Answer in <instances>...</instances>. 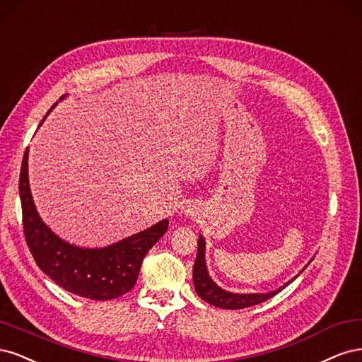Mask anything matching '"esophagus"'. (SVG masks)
I'll return each instance as SVG.
<instances>
[{
	"label": "esophagus",
	"instance_id": "1",
	"mask_svg": "<svg viewBox=\"0 0 362 362\" xmlns=\"http://www.w3.org/2000/svg\"><path fill=\"white\" fill-rule=\"evenodd\" d=\"M183 214L185 215H188V216H197V207L195 206H192V204H186L185 207H183Z\"/></svg>",
	"mask_w": 362,
	"mask_h": 362
}]
</instances>
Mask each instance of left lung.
Masks as SVG:
<instances>
[{"instance_id": "obj_1", "label": "left lung", "mask_w": 362, "mask_h": 362, "mask_svg": "<svg viewBox=\"0 0 362 362\" xmlns=\"http://www.w3.org/2000/svg\"><path fill=\"white\" fill-rule=\"evenodd\" d=\"M310 262L307 264H310ZM305 267L302 271H305ZM296 276L291 278L290 281L284 283L276 290L266 291V293H233V291H228L223 287H219L214 281L212 276L209 275L207 264H206V240H204L203 235L198 236V251H197V259L194 263L192 281H194L197 295L200 296L203 300H206L207 304H211L214 307L224 308V310H242V308H248L252 305L262 304V302L271 299L272 296L279 293V291H281L284 287H287Z\"/></svg>"}]
</instances>
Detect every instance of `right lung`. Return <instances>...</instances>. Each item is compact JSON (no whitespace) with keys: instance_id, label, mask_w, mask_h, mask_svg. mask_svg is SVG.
I'll return each instance as SVG.
<instances>
[{"instance_id":"1","label":"right lung","mask_w":362,"mask_h":362,"mask_svg":"<svg viewBox=\"0 0 362 362\" xmlns=\"http://www.w3.org/2000/svg\"><path fill=\"white\" fill-rule=\"evenodd\" d=\"M19 197L25 240L34 262L62 288L93 300L115 299L132 290L146 254L168 230V219H162L108 247L84 248L69 243L43 223L34 204L28 180V148L21 167Z\"/></svg>"}]
</instances>
